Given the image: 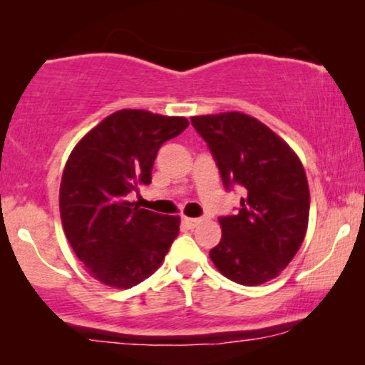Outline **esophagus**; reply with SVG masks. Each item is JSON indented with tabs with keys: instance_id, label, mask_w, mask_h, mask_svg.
Instances as JSON below:
<instances>
[{
	"instance_id": "34e87169",
	"label": "esophagus",
	"mask_w": 365,
	"mask_h": 365,
	"mask_svg": "<svg viewBox=\"0 0 365 365\" xmlns=\"http://www.w3.org/2000/svg\"><path fill=\"white\" fill-rule=\"evenodd\" d=\"M204 219H206V217H186V216H184L182 217V224L187 229H194L196 226H199V224H201Z\"/></svg>"
}]
</instances>
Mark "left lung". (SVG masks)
I'll use <instances>...</instances> for the list:
<instances>
[{
  "mask_svg": "<svg viewBox=\"0 0 365 365\" xmlns=\"http://www.w3.org/2000/svg\"><path fill=\"white\" fill-rule=\"evenodd\" d=\"M191 123L207 143L224 187L246 192L236 214L219 217L222 237L209 257L242 286L271 281L307 231L311 197L302 163L266 124L244 113L192 116Z\"/></svg>",
  "mask_w": 365,
  "mask_h": 365,
  "instance_id": "left-lung-1",
  "label": "left lung"
}]
</instances>
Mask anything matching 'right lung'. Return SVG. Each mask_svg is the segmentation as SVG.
Returning <instances> with one entry per match:
<instances>
[{"mask_svg":"<svg viewBox=\"0 0 365 365\" xmlns=\"http://www.w3.org/2000/svg\"><path fill=\"white\" fill-rule=\"evenodd\" d=\"M189 126L186 118L121 109L104 118L69 154L59 187L64 234L89 274L129 289L161 266L179 217L139 209L128 194L151 184L159 148Z\"/></svg>","mask_w":365,"mask_h":365,"instance_id":"add662e5","label":"right lung"}]
</instances>
